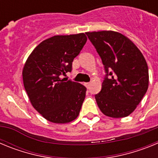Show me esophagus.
<instances>
[{"label": "esophagus", "mask_w": 158, "mask_h": 158, "mask_svg": "<svg viewBox=\"0 0 158 158\" xmlns=\"http://www.w3.org/2000/svg\"><path fill=\"white\" fill-rule=\"evenodd\" d=\"M84 85H85V86L87 89H89V87H90V85H91V84L89 83V82H86V83H85Z\"/></svg>", "instance_id": "esophagus-1"}]
</instances>
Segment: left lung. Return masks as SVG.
<instances>
[{
    "mask_svg": "<svg viewBox=\"0 0 158 158\" xmlns=\"http://www.w3.org/2000/svg\"><path fill=\"white\" fill-rule=\"evenodd\" d=\"M105 69L102 89L95 95L102 113L111 118L127 117L139 105L149 85L144 56L133 42L112 31L86 32Z\"/></svg>",
    "mask_w": 158,
    "mask_h": 158,
    "instance_id": "1",
    "label": "left lung"
}]
</instances>
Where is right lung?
<instances>
[{
    "label": "right lung",
    "instance_id": "obj_1",
    "mask_svg": "<svg viewBox=\"0 0 158 158\" xmlns=\"http://www.w3.org/2000/svg\"><path fill=\"white\" fill-rule=\"evenodd\" d=\"M86 41L84 33L53 36L40 43L25 62V90L35 109L50 122L66 123L80 113L86 88L61 77L71 72Z\"/></svg>",
    "mask_w": 158,
    "mask_h": 158
}]
</instances>
